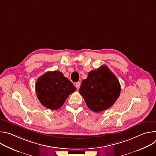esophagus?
<instances>
[{
  "label": "esophagus",
  "instance_id": "1",
  "mask_svg": "<svg viewBox=\"0 0 156 156\" xmlns=\"http://www.w3.org/2000/svg\"><path fill=\"white\" fill-rule=\"evenodd\" d=\"M75 87L77 88V89H79L80 87V82H77L75 83Z\"/></svg>",
  "mask_w": 156,
  "mask_h": 156
}]
</instances>
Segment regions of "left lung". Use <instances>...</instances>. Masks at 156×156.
<instances>
[{
  "label": "left lung",
  "instance_id": "left-lung-1",
  "mask_svg": "<svg viewBox=\"0 0 156 156\" xmlns=\"http://www.w3.org/2000/svg\"><path fill=\"white\" fill-rule=\"evenodd\" d=\"M120 91L118 79L105 65L89 72L79 90L88 108L96 113L112 106Z\"/></svg>",
  "mask_w": 156,
  "mask_h": 156
}]
</instances>
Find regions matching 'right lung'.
<instances>
[{
  "instance_id": "obj_1",
  "label": "right lung",
  "mask_w": 156,
  "mask_h": 156,
  "mask_svg": "<svg viewBox=\"0 0 156 156\" xmlns=\"http://www.w3.org/2000/svg\"><path fill=\"white\" fill-rule=\"evenodd\" d=\"M76 87L59 71L48 72L41 76L36 83L37 97L42 105L51 110L60 108Z\"/></svg>"
}]
</instances>
